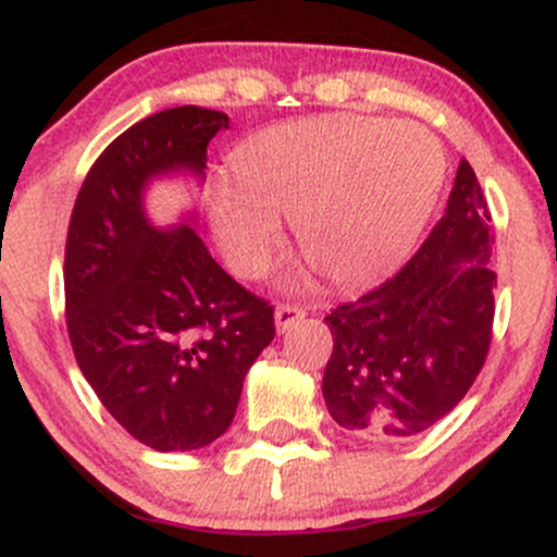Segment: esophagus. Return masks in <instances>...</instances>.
Here are the masks:
<instances>
[{"label":"esophagus","instance_id":"esophagus-1","mask_svg":"<svg viewBox=\"0 0 557 557\" xmlns=\"http://www.w3.org/2000/svg\"><path fill=\"white\" fill-rule=\"evenodd\" d=\"M304 317H306V311L300 309V306L280 304L277 311H274V324H277L280 332H285V330H290L293 324H296L298 319H304Z\"/></svg>","mask_w":557,"mask_h":557}]
</instances>
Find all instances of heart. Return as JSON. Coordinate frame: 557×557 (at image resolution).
<instances>
[{
	"mask_svg": "<svg viewBox=\"0 0 557 557\" xmlns=\"http://www.w3.org/2000/svg\"><path fill=\"white\" fill-rule=\"evenodd\" d=\"M212 227L246 277L270 270L290 222L298 253L335 290L393 274L417 246L445 181L440 140L419 125L324 117L277 125L230 159Z\"/></svg>",
	"mask_w": 557,
	"mask_h": 557,
	"instance_id": "obj_1",
	"label": "heart"
}]
</instances>
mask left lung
<instances>
[{"label": "left lung", "mask_w": 557, "mask_h": 557, "mask_svg": "<svg viewBox=\"0 0 557 557\" xmlns=\"http://www.w3.org/2000/svg\"><path fill=\"white\" fill-rule=\"evenodd\" d=\"M492 243L487 198L463 159L445 214L406 267L324 317L332 356L322 393L337 424L398 443L461 403L492 343Z\"/></svg>", "instance_id": "8db88e82"}]
</instances>
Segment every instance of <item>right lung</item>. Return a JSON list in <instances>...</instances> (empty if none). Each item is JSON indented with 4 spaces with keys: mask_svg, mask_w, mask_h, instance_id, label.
<instances>
[{
    "mask_svg": "<svg viewBox=\"0 0 557 557\" xmlns=\"http://www.w3.org/2000/svg\"><path fill=\"white\" fill-rule=\"evenodd\" d=\"M227 114L172 107L101 151L83 181L65 243V319L75 361L112 419L159 453L225 434L248 367L274 337V306L246 290L196 230H154L149 177L207 168Z\"/></svg>",
    "mask_w": 557,
    "mask_h": 557,
    "instance_id": "add662e5",
    "label": "right lung"
}]
</instances>
